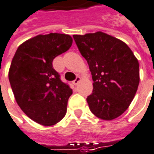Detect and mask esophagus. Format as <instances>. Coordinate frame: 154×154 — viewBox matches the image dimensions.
I'll use <instances>...</instances> for the list:
<instances>
[{"mask_svg":"<svg viewBox=\"0 0 154 154\" xmlns=\"http://www.w3.org/2000/svg\"><path fill=\"white\" fill-rule=\"evenodd\" d=\"M80 81H81V77L78 76V77H77V78H76L72 83H73V85H78V83H79Z\"/></svg>","mask_w":154,"mask_h":154,"instance_id":"obj_1","label":"esophagus"}]
</instances>
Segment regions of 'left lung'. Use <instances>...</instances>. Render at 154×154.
I'll list each match as a JSON object with an SVG mask.
<instances>
[{
  "instance_id": "8db88e82",
  "label": "left lung",
  "mask_w": 154,
  "mask_h": 154,
  "mask_svg": "<svg viewBox=\"0 0 154 154\" xmlns=\"http://www.w3.org/2000/svg\"><path fill=\"white\" fill-rule=\"evenodd\" d=\"M73 38L92 75L93 91L87 97L91 112L104 120L125 112L140 84L139 61L124 42L97 31Z\"/></svg>"
}]
</instances>
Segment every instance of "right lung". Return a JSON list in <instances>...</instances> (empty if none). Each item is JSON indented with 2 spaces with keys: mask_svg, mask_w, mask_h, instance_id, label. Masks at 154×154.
Wrapping results in <instances>:
<instances>
[{
  "mask_svg": "<svg viewBox=\"0 0 154 154\" xmlns=\"http://www.w3.org/2000/svg\"><path fill=\"white\" fill-rule=\"evenodd\" d=\"M72 42L65 34L38 35L22 43L12 59L8 79L15 101L29 119L42 125H56L66 114L72 90L61 81L52 62Z\"/></svg>",
  "mask_w": 154,
  "mask_h": 154,
  "instance_id": "1",
  "label": "right lung"
}]
</instances>
